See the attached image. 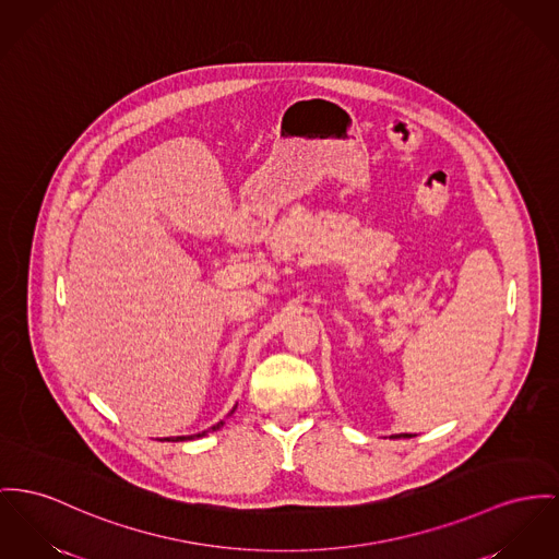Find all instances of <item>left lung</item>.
I'll return each mask as SVG.
<instances>
[{"label":"left lung","mask_w":559,"mask_h":559,"mask_svg":"<svg viewBox=\"0 0 559 559\" xmlns=\"http://www.w3.org/2000/svg\"><path fill=\"white\" fill-rule=\"evenodd\" d=\"M405 437H411V435H405ZM390 439H399V437H390Z\"/></svg>","instance_id":"1"}]
</instances>
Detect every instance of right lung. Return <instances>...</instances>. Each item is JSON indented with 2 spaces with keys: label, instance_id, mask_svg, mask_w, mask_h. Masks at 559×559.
I'll list each match as a JSON object with an SVG mask.
<instances>
[{
  "label": "right lung",
  "instance_id": "add662e5",
  "mask_svg": "<svg viewBox=\"0 0 559 559\" xmlns=\"http://www.w3.org/2000/svg\"><path fill=\"white\" fill-rule=\"evenodd\" d=\"M233 411H230V413H233ZM223 424L224 421H218L216 426H212V428H207V430H203V432H199V435H190V437H167L165 441H176V443H178V441H190V439H201V437H205V435H210V432H216V430H218V428H221Z\"/></svg>",
  "mask_w": 559,
  "mask_h": 559
}]
</instances>
